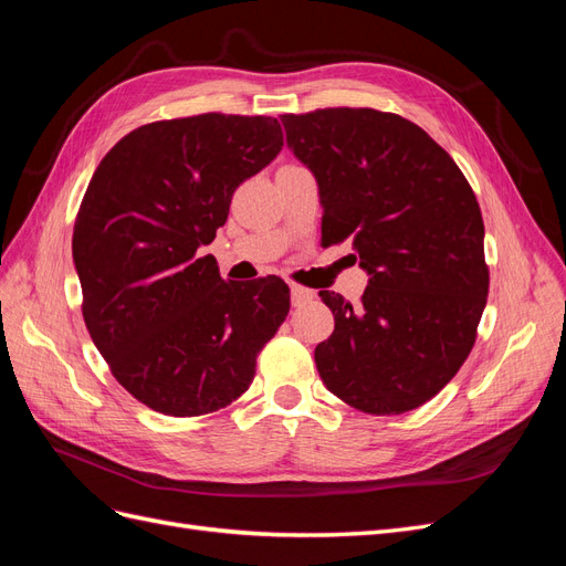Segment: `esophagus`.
<instances>
[{
	"instance_id": "esophagus-1",
	"label": "esophagus",
	"mask_w": 566,
	"mask_h": 566,
	"mask_svg": "<svg viewBox=\"0 0 566 566\" xmlns=\"http://www.w3.org/2000/svg\"><path fill=\"white\" fill-rule=\"evenodd\" d=\"M290 295H293V304L295 306H302L304 302H310L312 297H314V293L312 290H306V287H302V285H290Z\"/></svg>"
}]
</instances>
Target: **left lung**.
I'll list each match as a JSON object with an SVG mask.
<instances>
[{"mask_svg":"<svg viewBox=\"0 0 566 566\" xmlns=\"http://www.w3.org/2000/svg\"><path fill=\"white\" fill-rule=\"evenodd\" d=\"M312 169L321 241L352 238L368 271L361 302L321 290L335 316L314 352L323 385L373 416H399L451 382L489 295L484 221L453 158L410 119L373 108L283 115ZM356 260V256H354Z\"/></svg>","mask_w":566,"mask_h":566,"instance_id":"1","label":"left lung"}]
</instances>
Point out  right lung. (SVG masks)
<instances>
[{
	"label": "right lung",
	"instance_id": "right-lung-1",
	"mask_svg": "<svg viewBox=\"0 0 566 566\" xmlns=\"http://www.w3.org/2000/svg\"><path fill=\"white\" fill-rule=\"evenodd\" d=\"M281 146L276 117L160 119L123 136L87 186L73 231L82 316L115 380L158 413L235 401L290 312L279 276L231 283L198 254Z\"/></svg>",
	"mask_w": 566,
	"mask_h": 566
}]
</instances>
